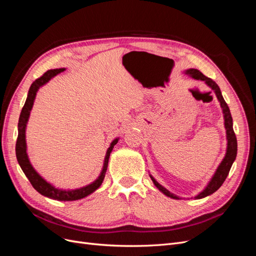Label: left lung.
I'll list each match as a JSON object with an SVG mask.
<instances>
[{"label": "left lung", "instance_id": "8db88e82", "mask_svg": "<svg viewBox=\"0 0 256 256\" xmlns=\"http://www.w3.org/2000/svg\"><path fill=\"white\" fill-rule=\"evenodd\" d=\"M186 74H189L190 76H192L193 79H196V80H202L205 81V83L208 85L209 88H210L216 95V98L220 102V106L222 108V111L224 114V126H226V138H228V148H226V157L223 158L222 162L220 164V166L216 168V171L214 173V175L212 176V178L209 182V184H207V187L200 192L194 198H203L205 196H208L212 194L214 192H216L218 190L222 184L226 180V178L228 175L230 170L232 168V164H233V162L236 159L237 156V138L234 132V129H233V118H232V115L228 109V106L226 104V100L223 99V96L221 94V90L218 86V84H216L214 80H212L210 78H207L206 76H204L202 72L198 69H188V70L184 72ZM152 182L154 184V186L162 192L164 193L166 196H170L172 198H176V200H180L177 196L173 194V193L170 192L168 190H166L164 187H162V186L154 180V178L150 175Z\"/></svg>", "mask_w": 256, "mask_h": 256}]
</instances>
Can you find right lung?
<instances>
[{"label": "right lung", "mask_w": 256, "mask_h": 256, "mask_svg": "<svg viewBox=\"0 0 256 256\" xmlns=\"http://www.w3.org/2000/svg\"><path fill=\"white\" fill-rule=\"evenodd\" d=\"M64 70H65V68L51 69V70H48L47 72H44L40 76V78L36 79L32 83V85H30V88L28 92V98L26 100L24 106H23V108H22L21 113H20V118H19L18 138H17V143H16V156H17V160L19 162V166H21L23 173L26 174V176L28 177L30 182L32 184L34 189L40 192V194L47 196V198H53V200H80V198L88 196V194H90V193L97 190L100 186H102L106 172L108 162H109L110 154L113 150L114 145L118 142V138H115V140H113L110 147L108 148L102 171V173H100L99 177L94 182L85 186V187H83V188L76 189V190L56 189V188H54L51 184L46 182L44 178L35 171L32 164H30V162L28 157V154H26V124H28V120L30 118V110H32V106H33L38 88L42 86V85H44L47 82H49V80H51L54 76L63 72Z\"/></svg>", "instance_id": "right-lung-1"}]
</instances>
